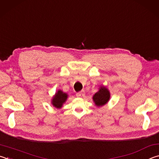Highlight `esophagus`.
I'll use <instances>...</instances> for the list:
<instances>
[{
    "mask_svg": "<svg viewBox=\"0 0 159 159\" xmlns=\"http://www.w3.org/2000/svg\"><path fill=\"white\" fill-rule=\"evenodd\" d=\"M76 96H77V97H81V98H82V97H84L85 96V92H84V91H80V92H79V93H77V94H76Z\"/></svg>",
    "mask_w": 159,
    "mask_h": 159,
    "instance_id": "esophagus-1",
    "label": "esophagus"
}]
</instances>
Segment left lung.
I'll return each mask as SVG.
<instances>
[{
    "instance_id": "1",
    "label": "left lung",
    "mask_w": 159,
    "mask_h": 159,
    "mask_svg": "<svg viewBox=\"0 0 159 159\" xmlns=\"http://www.w3.org/2000/svg\"><path fill=\"white\" fill-rule=\"evenodd\" d=\"M110 99V92L107 87L101 85L98 91L93 96V101L96 107H102L107 104Z\"/></svg>"
}]
</instances>
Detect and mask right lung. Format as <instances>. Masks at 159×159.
<instances>
[{
  "mask_svg": "<svg viewBox=\"0 0 159 159\" xmlns=\"http://www.w3.org/2000/svg\"><path fill=\"white\" fill-rule=\"evenodd\" d=\"M68 98V95L67 93L63 92L61 90H58L55 94L53 96L51 103L54 107L57 109H61L63 107V104L66 102L67 99Z\"/></svg>",
  "mask_w": 159,
  "mask_h": 159,
  "instance_id": "add662e5",
  "label": "right lung"
}]
</instances>
